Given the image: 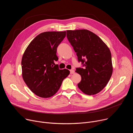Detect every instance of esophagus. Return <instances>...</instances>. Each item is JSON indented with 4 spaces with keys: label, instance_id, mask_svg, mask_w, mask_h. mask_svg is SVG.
<instances>
[{
    "label": "esophagus",
    "instance_id": "1",
    "mask_svg": "<svg viewBox=\"0 0 133 133\" xmlns=\"http://www.w3.org/2000/svg\"><path fill=\"white\" fill-rule=\"evenodd\" d=\"M74 72H75V71H74L73 69L70 70V74H74Z\"/></svg>",
    "mask_w": 133,
    "mask_h": 133
}]
</instances>
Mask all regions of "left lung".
<instances>
[{"label":"left lung","instance_id":"obj_1","mask_svg":"<svg viewBox=\"0 0 133 133\" xmlns=\"http://www.w3.org/2000/svg\"><path fill=\"white\" fill-rule=\"evenodd\" d=\"M68 41L84 68L75 71L81 75L78 88L88 95H95L106 86L112 73L110 51L105 43L87 29L67 30Z\"/></svg>","mask_w":133,"mask_h":133}]
</instances>
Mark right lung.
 <instances>
[{
  "instance_id": "add662e5",
  "label": "right lung",
  "mask_w": 133,
  "mask_h": 133,
  "mask_svg": "<svg viewBox=\"0 0 133 133\" xmlns=\"http://www.w3.org/2000/svg\"><path fill=\"white\" fill-rule=\"evenodd\" d=\"M66 31H46L37 35L26 49L22 59L23 78L37 96L49 98L57 92L70 71L59 69L55 62L57 48Z\"/></svg>"
}]
</instances>
